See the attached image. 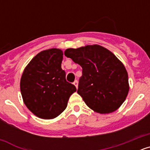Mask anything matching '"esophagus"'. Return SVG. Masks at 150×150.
I'll return each mask as SVG.
<instances>
[{
	"label": "esophagus",
	"instance_id": "esophagus-1",
	"mask_svg": "<svg viewBox=\"0 0 150 150\" xmlns=\"http://www.w3.org/2000/svg\"><path fill=\"white\" fill-rule=\"evenodd\" d=\"M74 85L76 87V88H77V87H78V81H77V80H75V81L74 82Z\"/></svg>",
	"mask_w": 150,
	"mask_h": 150
}]
</instances>
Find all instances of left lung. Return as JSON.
<instances>
[{
    "label": "left lung",
    "mask_w": 150,
    "mask_h": 150,
    "mask_svg": "<svg viewBox=\"0 0 150 150\" xmlns=\"http://www.w3.org/2000/svg\"><path fill=\"white\" fill-rule=\"evenodd\" d=\"M64 55L82 67L77 93L89 108L103 114L122 104L129 90L128 73L114 54L99 45H89L67 49Z\"/></svg>",
    "instance_id": "8db88e82"
}]
</instances>
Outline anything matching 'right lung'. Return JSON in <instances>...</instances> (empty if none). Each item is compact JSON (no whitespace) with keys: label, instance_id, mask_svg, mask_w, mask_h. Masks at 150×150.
<instances>
[{"label":"right lung","instance_id":"add662e5","mask_svg":"<svg viewBox=\"0 0 150 150\" xmlns=\"http://www.w3.org/2000/svg\"><path fill=\"white\" fill-rule=\"evenodd\" d=\"M63 52L59 49L40 52L25 67L20 81L22 98L30 111L41 119L57 117L76 91L66 80L62 69Z\"/></svg>","mask_w":150,"mask_h":150}]
</instances>
